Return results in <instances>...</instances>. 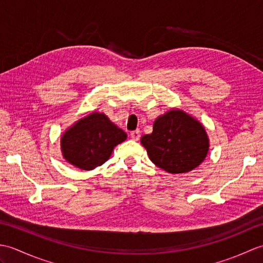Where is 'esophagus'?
Segmentation results:
<instances>
[{"label":"esophagus","mask_w":263,"mask_h":263,"mask_svg":"<svg viewBox=\"0 0 263 263\" xmlns=\"http://www.w3.org/2000/svg\"><path fill=\"white\" fill-rule=\"evenodd\" d=\"M130 137H131V139L132 140H135V141H138L139 139H140V131L139 130H136V131H132L131 133H130Z\"/></svg>","instance_id":"1"}]
</instances>
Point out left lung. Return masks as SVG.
I'll return each mask as SVG.
<instances>
[{"mask_svg":"<svg viewBox=\"0 0 263 263\" xmlns=\"http://www.w3.org/2000/svg\"><path fill=\"white\" fill-rule=\"evenodd\" d=\"M150 160L172 174L194 170L204 160L209 140L204 127L180 109H171L154 123L150 135L141 138Z\"/></svg>","mask_w":263,"mask_h":263,"instance_id":"left-lung-1","label":"left lung"}]
</instances>
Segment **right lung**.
Segmentation results:
<instances>
[{"mask_svg": "<svg viewBox=\"0 0 263 263\" xmlns=\"http://www.w3.org/2000/svg\"><path fill=\"white\" fill-rule=\"evenodd\" d=\"M126 133L105 114L91 113L65 131L61 140L63 157L76 167L91 171L103 165Z\"/></svg>", "mask_w": 263, "mask_h": 263, "instance_id": "right-lung-1", "label": "right lung"}]
</instances>
